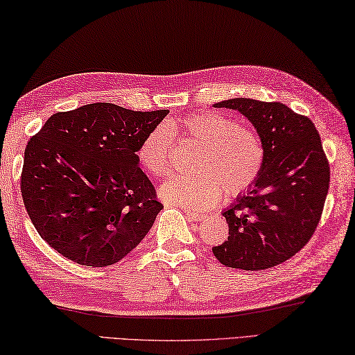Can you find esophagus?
<instances>
[{"instance_id": "esophagus-1", "label": "esophagus", "mask_w": 355, "mask_h": 355, "mask_svg": "<svg viewBox=\"0 0 355 355\" xmlns=\"http://www.w3.org/2000/svg\"><path fill=\"white\" fill-rule=\"evenodd\" d=\"M185 214L188 220H191V222H200V220L205 218V214H199V212H194L190 209H185Z\"/></svg>"}]
</instances>
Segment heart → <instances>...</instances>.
<instances>
[{
  "label": "heart",
  "mask_w": 355,
  "mask_h": 355,
  "mask_svg": "<svg viewBox=\"0 0 355 355\" xmlns=\"http://www.w3.org/2000/svg\"><path fill=\"white\" fill-rule=\"evenodd\" d=\"M173 133L200 146L194 155L191 176H171L159 196L180 207L207 211L226 196L248 193L261 175L266 148L258 133L237 118L220 111L188 114L176 121L157 124L141 139L137 159L147 173L162 178L170 170Z\"/></svg>",
  "instance_id": "1"
}]
</instances>
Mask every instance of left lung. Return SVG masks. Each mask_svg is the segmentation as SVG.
Instances as JSON below:
<instances>
[{
	"instance_id": "8db88e82",
	"label": "left lung",
	"mask_w": 355,
	"mask_h": 355,
	"mask_svg": "<svg viewBox=\"0 0 355 355\" xmlns=\"http://www.w3.org/2000/svg\"><path fill=\"white\" fill-rule=\"evenodd\" d=\"M214 107L234 109L254 124L266 161L248 194L222 212L230 237L212 254L232 269H270L301 250L320 220L329 164L319 132L309 116L278 101L230 98Z\"/></svg>"
}]
</instances>
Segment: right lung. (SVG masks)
I'll use <instances>...</instances> for the list:
<instances>
[{"label": "right lung", "instance_id": "right-lung-1", "mask_svg": "<svg viewBox=\"0 0 355 355\" xmlns=\"http://www.w3.org/2000/svg\"><path fill=\"white\" fill-rule=\"evenodd\" d=\"M168 114L112 103L58 112L30 138L21 193L37 234L77 264L106 267L135 249L164 207L137 148Z\"/></svg>", "mask_w": 355, "mask_h": 355}]
</instances>
